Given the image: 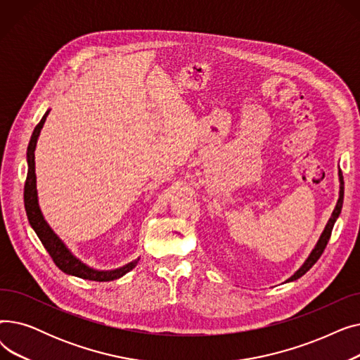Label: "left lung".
I'll list each match as a JSON object with an SVG mask.
<instances>
[{
  "label": "left lung",
  "instance_id": "8db88e82",
  "mask_svg": "<svg viewBox=\"0 0 360 360\" xmlns=\"http://www.w3.org/2000/svg\"><path fill=\"white\" fill-rule=\"evenodd\" d=\"M338 181H340L338 200H337V204H335L334 210H333V213H331V217L328 219V221H327V224H326V228H324L323 233H321V236H319V239H318L316 245L314 247V250L311 251V254L308 255V258L305 259V262L302 264V266L299 267V270H296V273H295L293 276H290V277L286 280V283H289V281H295V280H297L299 277L304 276V274H305V273H307V271L314 266V264L318 261V258L321 257V254L324 252V250H326V247H327V243H328V240H330V236H331V232H333V228H334V223H335V220L338 219L340 213H342V207H343V198H345V181H343V174H342V170H338Z\"/></svg>",
  "mask_w": 360,
  "mask_h": 360
}]
</instances>
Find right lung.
<instances>
[{
	"instance_id": "1",
	"label": "right lung",
	"mask_w": 360,
	"mask_h": 360,
	"mask_svg": "<svg viewBox=\"0 0 360 360\" xmlns=\"http://www.w3.org/2000/svg\"><path fill=\"white\" fill-rule=\"evenodd\" d=\"M51 109L45 112V115L42 117L41 122L36 125L29 147H27V178L25 184V209L26 214L29 219V223L32 226V229L37 235V238L41 239L42 245L45 250L49 252L51 258L56 264L61 271L70 276L80 277L84 280H91V281H110V280H117L122 276H125L128 271H131L137 266V262L140 261V257L134 261H131L125 266L115 269V270H98L87 266L86 262H83L80 258L75 257L64 240L56 235L48 221L45 220L42 210L39 207V200H37V188H36V174H34V150H36V143L37 139H39L41 129L46 121V117Z\"/></svg>"
}]
</instances>
